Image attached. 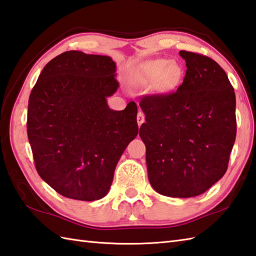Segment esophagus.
Here are the masks:
<instances>
[{
  "label": "esophagus",
  "mask_w": 256,
  "mask_h": 256,
  "mask_svg": "<svg viewBox=\"0 0 256 256\" xmlns=\"http://www.w3.org/2000/svg\"><path fill=\"white\" fill-rule=\"evenodd\" d=\"M144 122V114L142 112V110H139V112H138V114H137V122H138V126L140 127L142 126V124Z\"/></svg>",
  "instance_id": "esophagus-1"
}]
</instances>
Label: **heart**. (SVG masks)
<instances>
[{
    "label": "heart",
    "instance_id": "obj_1",
    "mask_svg": "<svg viewBox=\"0 0 256 256\" xmlns=\"http://www.w3.org/2000/svg\"><path fill=\"white\" fill-rule=\"evenodd\" d=\"M184 76L182 67L168 60H152L144 62L134 72V82L142 87L156 84L159 92H169L179 85Z\"/></svg>",
    "mask_w": 256,
    "mask_h": 256
}]
</instances>
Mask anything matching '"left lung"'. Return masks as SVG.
Segmentation results:
<instances>
[{
	"mask_svg": "<svg viewBox=\"0 0 256 256\" xmlns=\"http://www.w3.org/2000/svg\"><path fill=\"white\" fill-rule=\"evenodd\" d=\"M186 60L176 92L144 96L139 136L146 144L150 184L160 194H202L226 172L236 136V92L221 66L180 50Z\"/></svg>",
	"mask_w": 256,
	"mask_h": 256,
	"instance_id": "1",
	"label": "left lung"
}]
</instances>
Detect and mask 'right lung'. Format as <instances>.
Instances as JSON below:
<instances>
[{
  "label": "right lung",
  "instance_id": "obj_1",
  "mask_svg": "<svg viewBox=\"0 0 256 256\" xmlns=\"http://www.w3.org/2000/svg\"><path fill=\"white\" fill-rule=\"evenodd\" d=\"M114 72L109 56L68 50L46 64L30 92L26 126L36 170L70 199L105 196L138 134L134 102L124 110L107 105L119 87Z\"/></svg>",
  "mask_w": 256,
  "mask_h": 256
}]
</instances>
